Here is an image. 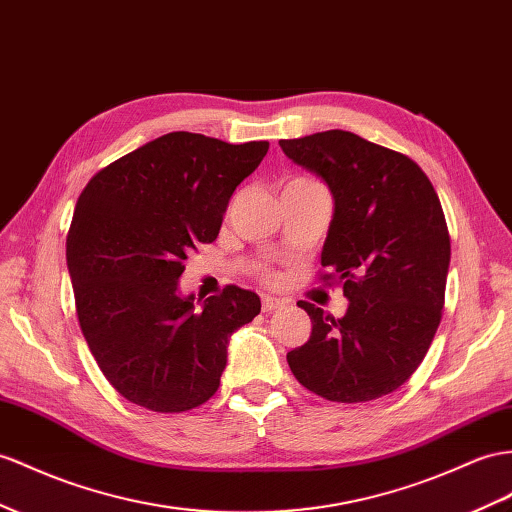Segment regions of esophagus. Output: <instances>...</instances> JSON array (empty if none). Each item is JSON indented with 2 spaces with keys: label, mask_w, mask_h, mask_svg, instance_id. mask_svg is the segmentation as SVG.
<instances>
[{
  "label": "esophagus",
  "mask_w": 512,
  "mask_h": 512,
  "mask_svg": "<svg viewBox=\"0 0 512 512\" xmlns=\"http://www.w3.org/2000/svg\"><path fill=\"white\" fill-rule=\"evenodd\" d=\"M283 305H285V300H281V298H277V296H270V294L261 296V309H264L266 313L277 311V309H281Z\"/></svg>",
  "instance_id": "esophagus-1"
}]
</instances>
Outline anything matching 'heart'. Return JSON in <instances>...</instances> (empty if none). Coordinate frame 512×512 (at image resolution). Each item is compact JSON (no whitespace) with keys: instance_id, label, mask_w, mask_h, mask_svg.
<instances>
[{"instance_id":"heart-1","label":"heart","mask_w":512,"mask_h":512,"mask_svg":"<svg viewBox=\"0 0 512 512\" xmlns=\"http://www.w3.org/2000/svg\"><path fill=\"white\" fill-rule=\"evenodd\" d=\"M285 186H320V183L316 181V179H309V177H296V179H292V181H287ZM266 274V277H270L268 274V270H261Z\"/></svg>"}]
</instances>
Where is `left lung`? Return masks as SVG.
<instances>
[{
	"mask_svg": "<svg viewBox=\"0 0 512 512\" xmlns=\"http://www.w3.org/2000/svg\"><path fill=\"white\" fill-rule=\"evenodd\" d=\"M335 199L320 281L344 287V318L300 300L307 344L287 352L296 381L331 402L396 391L424 361L441 322L450 233L439 196L411 157L329 129L279 140Z\"/></svg>",
	"mask_w": 512,
	"mask_h": 512,
	"instance_id": "obj_1",
	"label": "left lung"
}]
</instances>
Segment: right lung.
I'll return each instance as SVG.
<instances>
[{"label": "right lung", "mask_w": 512, "mask_h": 512, "mask_svg": "<svg viewBox=\"0 0 512 512\" xmlns=\"http://www.w3.org/2000/svg\"><path fill=\"white\" fill-rule=\"evenodd\" d=\"M268 147L173 131L101 168L77 199L67 235L77 320L129 402L181 413L218 391L229 337L261 311L259 296L227 285L196 307L177 281Z\"/></svg>", "instance_id": "1"}]
</instances>
